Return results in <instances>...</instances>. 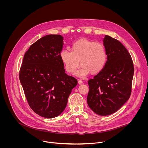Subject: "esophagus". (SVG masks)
<instances>
[{
  "mask_svg": "<svg viewBox=\"0 0 148 148\" xmlns=\"http://www.w3.org/2000/svg\"><path fill=\"white\" fill-rule=\"evenodd\" d=\"M83 83V81H82V80H78V84H82Z\"/></svg>",
  "mask_w": 148,
  "mask_h": 148,
  "instance_id": "obj_1",
  "label": "esophagus"
}]
</instances>
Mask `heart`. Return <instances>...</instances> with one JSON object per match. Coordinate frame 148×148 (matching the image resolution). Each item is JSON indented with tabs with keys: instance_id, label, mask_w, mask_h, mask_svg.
I'll return each mask as SVG.
<instances>
[{
	"instance_id": "heart-1",
	"label": "heart",
	"mask_w": 148,
	"mask_h": 148,
	"mask_svg": "<svg viewBox=\"0 0 148 148\" xmlns=\"http://www.w3.org/2000/svg\"><path fill=\"white\" fill-rule=\"evenodd\" d=\"M60 58L69 73H75L78 77H84L91 73L97 74L105 66L108 55L103 45L87 39H80L73 43L71 51L67 49L60 52Z\"/></svg>"
}]
</instances>
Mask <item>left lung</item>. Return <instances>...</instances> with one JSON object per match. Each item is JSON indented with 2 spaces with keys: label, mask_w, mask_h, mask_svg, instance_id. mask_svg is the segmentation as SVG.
I'll return each instance as SVG.
<instances>
[{
  "label": "left lung",
  "mask_w": 148,
  "mask_h": 148,
  "mask_svg": "<svg viewBox=\"0 0 148 148\" xmlns=\"http://www.w3.org/2000/svg\"><path fill=\"white\" fill-rule=\"evenodd\" d=\"M107 62L102 71L88 81L87 103L100 115L118 111L129 99L134 67L131 56L119 41L105 35L103 39Z\"/></svg>",
  "instance_id": "obj_1"
}]
</instances>
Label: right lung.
I'll return each instance as SVG.
<instances>
[{
  "instance_id": "right-lung-1",
  "label": "right lung",
  "mask_w": 148,
  "mask_h": 148,
  "mask_svg": "<svg viewBox=\"0 0 148 148\" xmlns=\"http://www.w3.org/2000/svg\"><path fill=\"white\" fill-rule=\"evenodd\" d=\"M60 35H47L26 52L19 78L30 107L39 115L53 118L65 109L78 81L65 73L60 58L64 45Z\"/></svg>"
}]
</instances>
